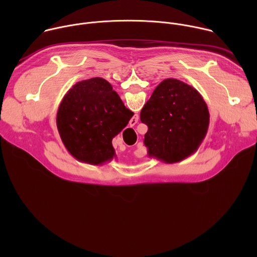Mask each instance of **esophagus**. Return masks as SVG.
<instances>
[{
    "mask_svg": "<svg viewBox=\"0 0 257 257\" xmlns=\"http://www.w3.org/2000/svg\"><path fill=\"white\" fill-rule=\"evenodd\" d=\"M137 120H138V117H137V118H134V120H132V121H131V123H130V125H134V124H135V123H136V122H137ZM132 122L134 123L133 124H132Z\"/></svg>",
    "mask_w": 257,
    "mask_h": 257,
    "instance_id": "1",
    "label": "esophagus"
}]
</instances>
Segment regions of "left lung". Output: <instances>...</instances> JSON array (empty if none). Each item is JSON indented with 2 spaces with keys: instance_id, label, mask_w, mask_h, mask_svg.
Returning <instances> with one entry per match:
<instances>
[{
  "instance_id": "8db88e82",
  "label": "left lung",
  "mask_w": 257,
  "mask_h": 257,
  "mask_svg": "<svg viewBox=\"0 0 257 257\" xmlns=\"http://www.w3.org/2000/svg\"><path fill=\"white\" fill-rule=\"evenodd\" d=\"M140 121L149 127L143 141L149 157L174 164L198 150L207 133L209 112L194 87L168 78L142 107Z\"/></svg>"
}]
</instances>
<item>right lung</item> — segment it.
I'll list each match as a JSON object with an SVG mask.
<instances>
[{
    "label": "right lung",
    "instance_id": "1",
    "mask_svg": "<svg viewBox=\"0 0 257 257\" xmlns=\"http://www.w3.org/2000/svg\"><path fill=\"white\" fill-rule=\"evenodd\" d=\"M133 115L111 84L94 77L68 90L58 109L57 127L72 157L90 165H102L116 158L112 140Z\"/></svg>",
    "mask_w": 257,
    "mask_h": 257
}]
</instances>
